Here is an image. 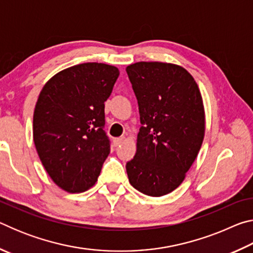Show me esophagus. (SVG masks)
I'll return each mask as SVG.
<instances>
[{
    "label": "esophagus",
    "instance_id": "obj_1",
    "mask_svg": "<svg viewBox=\"0 0 253 253\" xmlns=\"http://www.w3.org/2000/svg\"><path fill=\"white\" fill-rule=\"evenodd\" d=\"M124 137H118V138H115L114 139V145L115 146H119V145H121L123 142H124Z\"/></svg>",
    "mask_w": 253,
    "mask_h": 253
}]
</instances>
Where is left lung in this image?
<instances>
[{"instance_id": "8db88e82", "label": "left lung", "mask_w": 253, "mask_h": 253, "mask_svg": "<svg viewBox=\"0 0 253 253\" xmlns=\"http://www.w3.org/2000/svg\"><path fill=\"white\" fill-rule=\"evenodd\" d=\"M126 71L142 124L136 154L126 164L128 179L140 193L157 198L181 185L202 146V96L181 66L142 61Z\"/></svg>"}]
</instances>
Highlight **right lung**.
Segmentation results:
<instances>
[{
  "mask_svg": "<svg viewBox=\"0 0 253 253\" xmlns=\"http://www.w3.org/2000/svg\"><path fill=\"white\" fill-rule=\"evenodd\" d=\"M118 76L114 66L81 63L54 75L38 98L34 145L49 176L69 193L95 185L109 155L105 101Z\"/></svg>",
  "mask_w": 253,
  "mask_h": 253,
  "instance_id": "right-lung-1",
  "label": "right lung"
}]
</instances>
